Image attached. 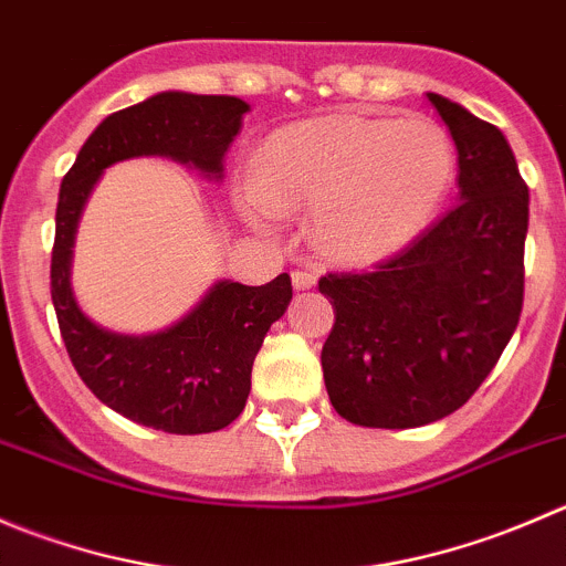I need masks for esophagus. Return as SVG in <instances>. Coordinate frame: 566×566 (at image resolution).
<instances>
[{
  "label": "esophagus",
  "instance_id": "esophagus-1",
  "mask_svg": "<svg viewBox=\"0 0 566 566\" xmlns=\"http://www.w3.org/2000/svg\"><path fill=\"white\" fill-rule=\"evenodd\" d=\"M317 276L312 271H293V287L295 290H310L315 287Z\"/></svg>",
  "mask_w": 566,
  "mask_h": 566
}]
</instances>
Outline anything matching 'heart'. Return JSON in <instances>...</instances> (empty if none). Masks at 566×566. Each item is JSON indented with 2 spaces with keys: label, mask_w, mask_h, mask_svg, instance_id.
Here are the masks:
<instances>
[{
  "label": "heart",
  "mask_w": 566,
  "mask_h": 566,
  "mask_svg": "<svg viewBox=\"0 0 566 566\" xmlns=\"http://www.w3.org/2000/svg\"><path fill=\"white\" fill-rule=\"evenodd\" d=\"M457 146L431 118L337 113L287 126L268 140L243 182L245 216L312 210V240L337 262H373L409 245L446 201Z\"/></svg>",
  "instance_id": "1"
}]
</instances>
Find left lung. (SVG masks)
Instances as JSON below:
<instances>
[{
	"instance_id": "8db88e82",
	"label": "left lung",
	"mask_w": 566,
	"mask_h": 566,
	"mask_svg": "<svg viewBox=\"0 0 566 566\" xmlns=\"http://www.w3.org/2000/svg\"><path fill=\"white\" fill-rule=\"evenodd\" d=\"M459 151V199L367 271H332L321 365L354 426L415 429L470 400L501 359L525 293L528 185L497 126L429 93Z\"/></svg>"
}]
</instances>
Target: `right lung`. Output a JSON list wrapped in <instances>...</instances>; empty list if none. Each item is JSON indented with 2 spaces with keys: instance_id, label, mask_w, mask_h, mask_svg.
I'll use <instances>...</instances> for the list:
<instances>
[{
  "instance_id": "obj_1",
  "label": "right lung",
  "mask_w": 566,
  "mask_h": 566,
  "mask_svg": "<svg viewBox=\"0 0 566 566\" xmlns=\"http://www.w3.org/2000/svg\"><path fill=\"white\" fill-rule=\"evenodd\" d=\"M249 104L234 96L157 93L107 115L60 185L52 249V304L71 365L102 403L168 434L227 429L251 392V367L268 328L284 315L287 273L262 287L218 282L188 317L151 337H124L87 321L71 293L76 221L102 171L126 157L163 155L221 174Z\"/></svg>"
}]
</instances>
